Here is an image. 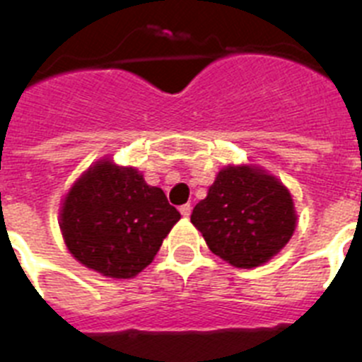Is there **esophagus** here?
I'll use <instances>...</instances> for the list:
<instances>
[{
	"instance_id": "34e87169",
	"label": "esophagus",
	"mask_w": 362,
	"mask_h": 362,
	"mask_svg": "<svg viewBox=\"0 0 362 362\" xmlns=\"http://www.w3.org/2000/svg\"><path fill=\"white\" fill-rule=\"evenodd\" d=\"M179 212H181V216L183 217H188L192 214V206H190V203H187V204H183V206H179Z\"/></svg>"
}]
</instances>
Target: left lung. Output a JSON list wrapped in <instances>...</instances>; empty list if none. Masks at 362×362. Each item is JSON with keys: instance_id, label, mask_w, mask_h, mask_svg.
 Segmentation results:
<instances>
[{"instance_id": "1", "label": "left lung", "mask_w": 362, "mask_h": 362, "mask_svg": "<svg viewBox=\"0 0 362 362\" xmlns=\"http://www.w3.org/2000/svg\"><path fill=\"white\" fill-rule=\"evenodd\" d=\"M192 225L210 250L238 268H254L276 255L296 230L288 188L255 166H226L196 204Z\"/></svg>"}]
</instances>
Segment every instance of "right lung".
<instances>
[{
    "label": "right lung",
    "instance_id": "obj_1",
    "mask_svg": "<svg viewBox=\"0 0 362 362\" xmlns=\"http://www.w3.org/2000/svg\"><path fill=\"white\" fill-rule=\"evenodd\" d=\"M59 217L66 248L79 263L130 279L152 263L181 214L136 168L103 159L74 183Z\"/></svg>",
    "mask_w": 362,
    "mask_h": 362
}]
</instances>
